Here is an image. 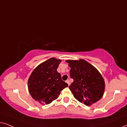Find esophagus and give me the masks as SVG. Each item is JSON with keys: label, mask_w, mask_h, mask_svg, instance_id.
Here are the masks:
<instances>
[{"label": "esophagus", "mask_w": 127, "mask_h": 127, "mask_svg": "<svg viewBox=\"0 0 127 127\" xmlns=\"http://www.w3.org/2000/svg\"><path fill=\"white\" fill-rule=\"evenodd\" d=\"M66 83L67 84H68V86H69V85H70V81H69V80H67L66 81Z\"/></svg>", "instance_id": "obj_1"}]
</instances>
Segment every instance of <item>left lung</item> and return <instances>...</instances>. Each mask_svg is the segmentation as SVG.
<instances>
[{
    "label": "left lung",
    "mask_w": 127,
    "mask_h": 127,
    "mask_svg": "<svg viewBox=\"0 0 127 127\" xmlns=\"http://www.w3.org/2000/svg\"><path fill=\"white\" fill-rule=\"evenodd\" d=\"M73 82L69 88L81 103L90 106L98 101L105 91V81L98 70L84 60H67Z\"/></svg>",
    "instance_id": "obj_1"
}]
</instances>
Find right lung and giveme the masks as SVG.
I'll return each mask as SVG.
<instances>
[{
    "instance_id": "obj_1",
    "label": "right lung",
    "mask_w": 127,
    "mask_h": 127,
    "mask_svg": "<svg viewBox=\"0 0 127 127\" xmlns=\"http://www.w3.org/2000/svg\"><path fill=\"white\" fill-rule=\"evenodd\" d=\"M61 61L54 58H50L37 66L31 73L28 82L29 92L39 103H50L68 86L57 70Z\"/></svg>"
}]
</instances>
